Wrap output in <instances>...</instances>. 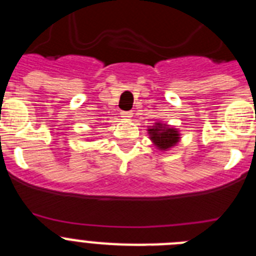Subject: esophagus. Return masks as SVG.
Here are the masks:
<instances>
[{
    "label": "esophagus",
    "instance_id": "1",
    "mask_svg": "<svg viewBox=\"0 0 256 256\" xmlns=\"http://www.w3.org/2000/svg\"><path fill=\"white\" fill-rule=\"evenodd\" d=\"M133 112H120V116L123 118L124 120H130V118H132Z\"/></svg>",
    "mask_w": 256,
    "mask_h": 256
}]
</instances>
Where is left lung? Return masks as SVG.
Segmentation results:
<instances>
[{
	"instance_id": "8db88e82",
	"label": "left lung",
	"mask_w": 256,
	"mask_h": 256,
	"mask_svg": "<svg viewBox=\"0 0 256 256\" xmlns=\"http://www.w3.org/2000/svg\"><path fill=\"white\" fill-rule=\"evenodd\" d=\"M150 140L156 148L160 151H168L180 142V130L169 124L156 122L154 126L148 128Z\"/></svg>"
}]
</instances>
